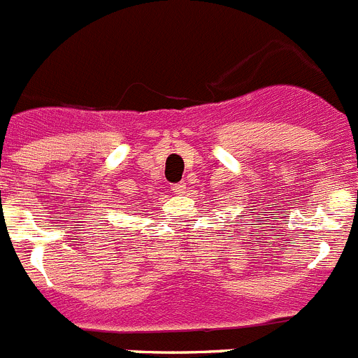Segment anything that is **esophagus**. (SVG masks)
Returning <instances> with one entry per match:
<instances>
[{
	"instance_id": "34e87169",
	"label": "esophagus",
	"mask_w": 358,
	"mask_h": 358,
	"mask_svg": "<svg viewBox=\"0 0 358 358\" xmlns=\"http://www.w3.org/2000/svg\"><path fill=\"white\" fill-rule=\"evenodd\" d=\"M172 189H173V194L177 195L186 194V182H177V185L172 186Z\"/></svg>"
}]
</instances>
